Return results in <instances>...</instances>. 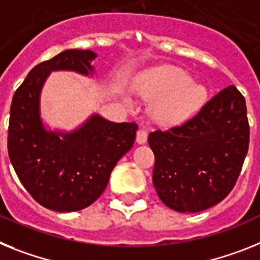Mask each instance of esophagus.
I'll list each match as a JSON object with an SVG mask.
<instances>
[{
    "label": "esophagus",
    "mask_w": 260,
    "mask_h": 260,
    "mask_svg": "<svg viewBox=\"0 0 260 260\" xmlns=\"http://www.w3.org/2000/svg\"><path fill=\"white\" fill-rule=\"evenodd\" d=\"M148 140V132L145 128H140L136 133V143L137 144H145Z\"/></svg>",
    "instance_id": "34e87169"
}]
</instances>
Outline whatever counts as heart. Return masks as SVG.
Segmentation results:
<instances>
[{
    "label": "heart",
    "instance_id": "1",
    "mask_svg": "<svg viewBox=\"0 0 260 260\" xmlns=\"http://www.w3.org/2000/svg\"><path fill=\"white\" fill-rule=\"evenodd\" d=\"M140 94L155 101L150 114L157 123L177 125L204 106L208 92L203 85L191 81L180 68L166 65L149 72L139 83Z\"/></svg>",
    "mask_w": 260,
    "mask_h": 260
}]
</instances>
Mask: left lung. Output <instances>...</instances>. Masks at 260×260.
<instances>
[{
  "label": "left lung",
  "instance_id": "left-lung-1",
  "mask_svg": "<svg viewBox=\"0 0 260 260\" xmlns=\"http://www.w3.org/2000/svg\"><path fill=\"white\" fill-rule=\"evenodd\" d=\"M249 139L245 98L236 86L218 92L183 125L150 133L153 184L162 203L182 213L220 203L238 179Z\"/></svg>",
  "mask_w": 260,
  "mask_h": 260
}]
</instances>
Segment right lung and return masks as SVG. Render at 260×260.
<instances>
[{
	"label": "right lung",
	"mask_w": 260,
	"mask_h": 260,
	"mask_svg": "<svg viewBox=\"0 0 260 260\" xmlns=\"http://www.w3.org/2000/svg\"><path fill=\"white\" fill-rule=\"evenodd\" d=\"M95 52L67 49L32 68L10 107L8 152L18 178L36 202L56 212L86 208L102 195L112 169L133 146L137 125L91 114L73 131L46 127L40 96L52 72L92 76Z\"/></svg>",
	"instance_id": "1"
}]
</instances>
